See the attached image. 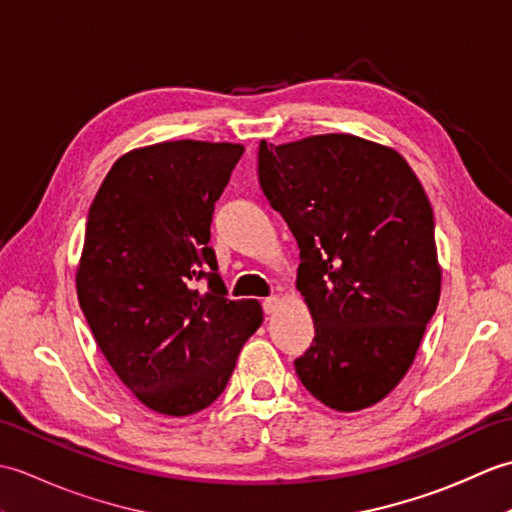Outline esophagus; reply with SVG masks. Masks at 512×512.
Instances as JSON below:
<instances>
[{
    "mask_svg": "<svg viewBox=\"0 0 512 512\" xmlns=\"http://www.w3.org/2000/svg\"><path fill=\"white\" fill-rule=\"evenodd\" d=\"M262 306H264V312L266 314H273L275 310H277V306H279V297H266L264 301H262Z\"/></svg>",
    "mask_w": 512,
    "mask_h": 512,
    "instance_id": "34e87169",
    "label": "esophagus"
}]
</instances>
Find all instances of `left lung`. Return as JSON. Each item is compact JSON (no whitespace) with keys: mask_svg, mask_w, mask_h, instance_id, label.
Returning a JSON list of instances; mask_svg holds the SVG:
<instances>
[{"mask_svg":"<svg viewBox=\"0 0 512 512\" xmlns=\"http://www.w3.org/2000/svg\"><path fill=\"white\" fill-rule=\"evenodd\" d=\"M259 184L299 244L314 343L295 361L310 394L361 411L394 389L440 301L433 211L394 147L352 134L259 145Z\"/></svg>","mask_w":512,"mask_h":512,"instance_id":"1","label":"left lung"}]
</instances>
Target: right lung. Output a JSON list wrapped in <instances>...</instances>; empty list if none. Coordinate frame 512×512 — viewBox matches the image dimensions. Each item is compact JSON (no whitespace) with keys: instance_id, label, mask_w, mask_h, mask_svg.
<instances>
[{"instance_id":"obj_1","label":"right lung","mask_w":512,"mask_h":512,"mask_svg":"<svg viewBox=\"0 0 512 512\" xmlns=\"http://www.w3.org/2000/svg\"><path fill=\"white\" fill-rule=\"evenodd\" d=\"M242 154L204 140L132 149L90 206L76 266L81 310L116 376L162 416L209 407L264 321L259 301L226 297L209 246L213 206ZM202 276L206 291L194 288Z\"/></svg>"}]
</instances>
